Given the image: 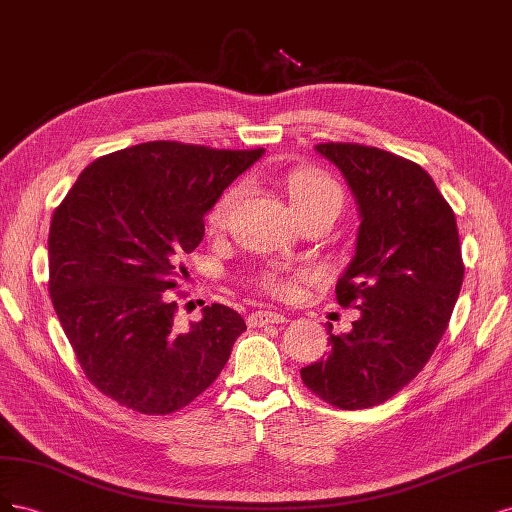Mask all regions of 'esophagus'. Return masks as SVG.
I'll return each mask as SVG.
<instances>
[{
  "label": "esophagus",
  "instance_id": "obj_1",
  "mask_svg": "<svg viewBox=\"0 0 512 512\" xmlns=\"http://www.w3.org/2000/svg\"><path fill=\"white\" fill-rule=\"evenodd\" d=\"M278 323H287V317L280 315V312L272 310H257L249 315V325L251 327H268V325H278Z\"/></svg>",
  "mask_w": 512,
  "mask_h": 512
}]
</instances>
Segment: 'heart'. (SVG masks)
Instances as JSON below:
<instances>
[{
    "mask_svg": "<svg viewBox=\"0 0 512 512\" xmlns=\"http://www.w3.org/2000/svg\"><path fill=\"white\" fill-rule=\"evenodd\" d=\"M285 185H287V195L293 212H304L310 208L317 206H342V189L336 183L334 178H329L327 174L319 172V170H310V168H298L291 170L285 176ZM240 189H227L214 206L208 210L206 217V225L210 232H219V229L225 227L229 212H232L234 204L238 202ZM257 285L268 291L276 298H289V295L295 293L298 289V278L295 276H287L280 274L276 270H268L259 274Z\"/></svg>",
    "mask_w": 512,
    "mask_h": 512,
    "instance_id": "1",
    "label": "heart"
}]
</instances>
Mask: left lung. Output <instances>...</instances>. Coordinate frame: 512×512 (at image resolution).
I'll use <instances>...</instances> for the list:
<instances>
[{"mask_svg":"<svg viewBox=\"0 0 512 512\" xmlns=\"http://www.w3.org/2000/svg\"><path fill=\"white\" fill-rule=\"evenodd\" d=\"M317 153L349 183L359 208L355 257L336 300L359 310L349 334L302 368L304 385L327 404L361 410L383 404L415 378L447 332L464 283L453 208L415 161L383 148L325 142Z\"/></svg>","mask_w":512,"mask_h":512,"instance_id":"left-lung-1","label":"left lung"}]
</instances>
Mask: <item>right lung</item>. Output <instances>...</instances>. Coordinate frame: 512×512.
Instances as JSON below:
<instances>
[{
	"instance_id": "right-lung-1",
	"label": "right lung",
	"mask_w": 512,
	"mask_h": 512,
	"mask_svg": "<svg viewBox=\"0 0 512 512\" xmlns=\"http://www.w3.org/2000/svg\"><path fill=\"white\" fill-rule=\"evenodd\" d=\"M261 155L144 142L95 159L57 206L48 291L80 368L114 402L170 415L225 368L244 319L212 304L178 332L168 291L187 276L204 214Z\"/></svg>"
}]
</instances>
